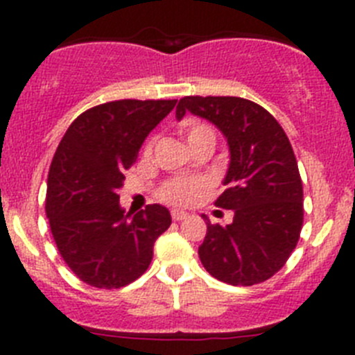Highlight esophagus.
<instances>
[{"label":"esophagus","mask_w":355,"mask_h":355,"mask_svg":"<svg viewBox=\"0 0 355 355\" xmlns=\"http://www.w3.org/2000/svg\"><path fill=\"white\" fill-rule=\"evenodd\" d=\"M172 215V220H175V222H180V220H184V218H187V213L184 211H178V209H174V211L171 213Z\"/></svg>","instance_id":"esophagus-1"}]
</instances>
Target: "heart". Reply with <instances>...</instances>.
I'll use <instances>...</instances> for the list:
<instances>
[{
    "mask_svg": "<svg viewBox=\"0 0 355 355\" xmlns=\"http://www.w3.org/2000/svg\"><path fill=\"white\" fill-rule=\"evenodd\" d=\"M184 135H187L188 144L192 147H196L200 142H211L215 146V130H213L209 124L206 122H188L184 126ZM153 147L155 142L149 140L144 147V156L149 158L153 155ZM206 188L205 180H187V178H174V180H168L159 187L158 197L167 202V205L174 206H188L192 205L193 200L197 199L202 190Z\"/></svg>",
    "mask_w": 355,
    "mask_h": 355,
    "instance_id": "1",
    "label": "heart"
}]
</instances>
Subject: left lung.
Returning <instances> with one entry per match:
<instances>
[{
    "instance_id": "8db88e82",
    "label": "left lung",
    "mask_w": 355,
    "mask_h": 355,
    "mask_svg": "<svg viewBox=\"0 0 355 355\" xmlns=\"http://www.w3.org/2000/svg\"><path fill=\"white\" fill-rule=\"evenodd\" d=\"M187 112L213 122L231 150L227 188L215 206L233 209V224L206 222L200 263L222 283H263L286 265L304 224L302 180L290 140L270 112L243 97L187 96L175 117Z\"/></svg>"
}]
</instances>
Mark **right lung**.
<instances>
[{"label":"right lung","mask_w":355,"mask_h":355,"mask_svg":"<svg viewBox=\"0 0 355 355\" xmlns=\"http://www.w3.org/2000/svg\"><path fill=\"white\" fill-rule=\"evenodd\" d=\"M175 99H119L74 119L53 156L46 215L65 265L94 288L115 290L149 268L156 238L172 218L149 205L133 216L119 206L124 171Z\"/></svg>","instance_id":"right-lung-1"}]
</instances>
